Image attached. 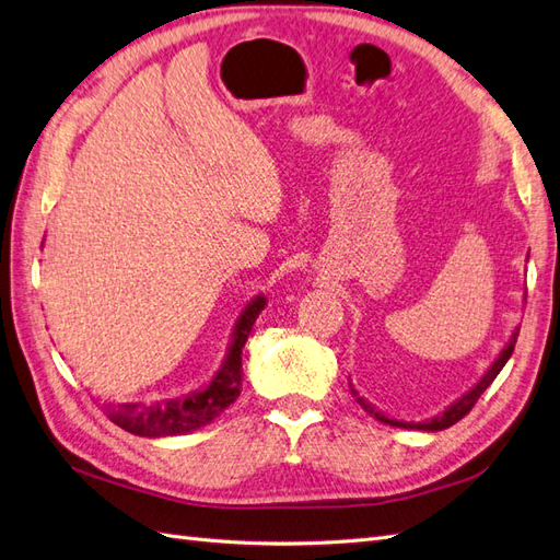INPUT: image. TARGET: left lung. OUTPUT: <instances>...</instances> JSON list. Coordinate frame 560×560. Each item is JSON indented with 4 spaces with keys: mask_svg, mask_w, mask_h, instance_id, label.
<instances>
[{
    "mask_svg": "<svg viewBox=\"0 0 560 560\" xmlns=\"http://www.w3.org/2000/svg\"><path fill=\"white\" fill-rule=\"evenodd\" d=\"M529 256V254H527ZM515 342H517V330H513V335L509 337V342L503 345V349L499 351V357L492 361V365L487 368L485 371V375L477 380V383L466 392V394H460V397L454 401V404H448L442 413H438V416H432V418H425V420H420V422H406V420H397V418H389L387 413H383V411H377V408L368 401V399H363L361 394L353 389V385H349L351 387V397L357 399V404L363 408L365 413H371L375 420H380V422H385V425H392V428H404V430H422V432H440V430H446V428H452L454 422H458L463 416L466 413H470V408L477 404V399L482 397V392L494 383V377L501 373V368L509 363V359H511V353H513V349H515Z\"/></svg>",
    "mask_w": 560,
    "mask_h": 560,
    "instance_id": "left-lung-1",
    "label": "left lung"
}]
</instances>
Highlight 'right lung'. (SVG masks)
<instances>
[{"label":"right lung","instance_id":"1","mask_svg":"<svg viewBox=\"0 0 560 560\" xmlns=\"http://www.w3.org/2000/svg\"><path fill=\"white\" fill-rule=\"evenodd\" d=\"M266 294H256L252 302L242 308L235 320L233 335H230L225 359L201 389L189 392L185 397L154 404L106 401L102 406L106 418L116 422V425L126 432L138 434V438H175V434H187L209 425L211 420L221 416L225 408L240 397L242 349L247 345L258 313L266 308Z\"/></svg>","mask_w":560,"mask_h":560}]
</instances>
